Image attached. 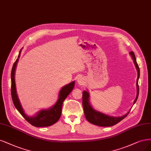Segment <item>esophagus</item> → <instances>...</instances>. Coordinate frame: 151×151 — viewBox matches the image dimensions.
<instances>
[{
  "mask_svg": "<svg viewBox=\"0 0 151 151\" xmlns=\"http://www.w3.org/2000/svg\"><path fill=\"white\" fill-rule=\"evenodd\" d=\"M77 83L80 85H82L84 83V79L82 77H78L77 79Z\"/></svg>",
  "mask_w": 151,
  "mask_h": 151,
  "instance_id": "esophagus-1",
  "label": "esophagus"
}]
</instances>
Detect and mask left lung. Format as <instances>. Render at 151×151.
I'll return each mask as SVG.
<instances>
[{
	"mask_svg": "<svg viewBox=\"0 0 151 151\" xmlns=\"http://www.w3.org/2000/svg\"><path fill=\"white\" fill-rule=\"evenodd\" d=\"M130 55L131 56L132 59L134 60V63L135 64V66L136 67V69L137 70V79L136 82V87H137V95L134 101V104L136 102L137 100L138 96H139V85H138V81L140 76V70H139V65L136 62V56H135L134 53L133 52H130L129 53ZM82 105L83 108H84V115L87 120L88 122L90 123L94 124V125L101 126V127H109V126H112L116 125V124L121 121L122 119L125 118L129 113L130 111L126 114L125 115L122 116L121 117H113L108 116L107 114H104L102 112H101L99 111H97L93 109L92 106L91 105L90 102H89V93L87 91H83L82 93Z\"/></svg>",
	"mask_w": 151,
	"mask_h": 151,
	"instance_id": "1",
	"label": "left lung"
}]
</instances>
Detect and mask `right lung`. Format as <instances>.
Segmentation results:
<instances>
[{"mask_svg": "<svg viewBox=\"0 0 151 151\" xmlns=\"http://www.w3.org/2000/svg\"><path fill=\"white\" fill-rule=\"evenodd\" d=\"M22 49H20L18 58L15 60L13 65L11 72V94L14 104L17 109V111L24 117V118L31 125L35 127H47L53 125L59 121L61 116L62 106L63 102L69 96L71 91L73 90L75 81L71 82L69 84L64 86L62 88L59 93L58 100L57 101L55 104L50 108L46 109H42L36 113L34 116H29L26 114L22 108L21 103L20 102L19 96L17 95L16 85L15 81V72L20 58Z\"/></svg>", "mask_w": 151, "mask_h": 151, "instance_id": "right-lung-1", "label": "right lung"}]
</instances>
